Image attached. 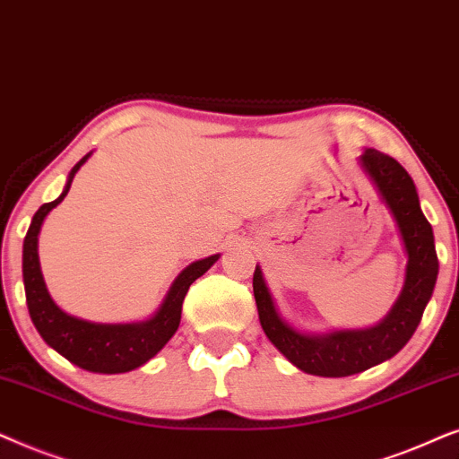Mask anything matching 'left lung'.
Masks as SVG:
<instances>
[{
  "label": "left lung",
  "instance_id": "left-lung-1",
  "mask_svg": "<svg viewBox=\"0 0 459 459\" xmlns=\"http://www.w3.org/2000/svg\"><path fill=\"white\" fill-rule=\"evenodd\" d=\"M359 161L396 220L407 252L405 285L382 323L369 329H342L323 335L298 332L279 315L260 266L254 271V298L266 338L287 361L313 376L344 377L361 374L394 357L418 329L437 283L435 235L421 213L411 176L396 159L376 149L365 151Z\"/></svg>",
  "mask_w": 459,
  "mask_h": 459
}]
</instances>
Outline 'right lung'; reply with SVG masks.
<instances>
[{
	"mask_svg": "<svg viewBox=\"0 0 459 459\" xmlns=\"http://www.w3.org/2000/svg\"><path fill=\"white\" fill-rule=\"evenodd\" d=\"M88 152L79 159L75 168L71 169L65 191L58 199L44 204L35 212L30 226L22 243V281L24 293H27V307L30 321L38 329L48 346L75 363L77 368L94 371V374H126L144 365L149 359L168 344L169 338L180 325L182 302L188 287L195 279H199L220 255L197 260L188 264L169 287L166 300L149 321L140 323H91L66 315L63 308L56 307L50 293L46 290L44 274L39 268L38 254V235L48 213L56 207L69 193L71 182L75 178L77 169L88 161Z\"/></svg>",
	"mask_w": 459,
	"mask_h": 459,
	"instance_id": "right-lung-1",
	"label": "right lung"
}]
</instances>
